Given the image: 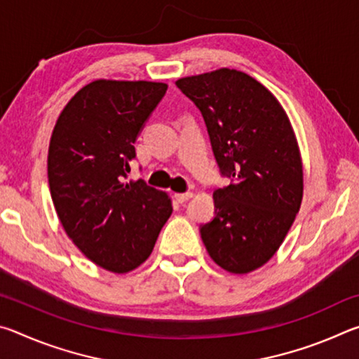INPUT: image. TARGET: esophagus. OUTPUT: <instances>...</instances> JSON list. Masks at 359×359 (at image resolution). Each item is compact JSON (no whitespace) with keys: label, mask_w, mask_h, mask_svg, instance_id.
Listing matches in <instances>:
<instances>
[{"label":"esophagus","mask_w":359,"mask_h":359,"mask_svg":"<svg viewBox=\"0 0 359 359\" xmlns=\"http://www.w3.org/2000/svg\"><path fill=\"white\" fill-rule=\"evenodd\" d=\"M193 196V193L191 191H187V193H177V194H174V198L177 199V203H185V201H188V199H190Z\"/></svg>","instance_id":"obj_1"}]
</instances>
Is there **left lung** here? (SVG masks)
Segmentation results:
<instances>
[{
	"instance_id": "left-lung-1",
	"label": "left lung",
	"mask_w": 359,
	"mask_h": 359,
	"mask_svg": "<svg viewBox=\"0 0 359 359\" xmlns=\"http://www.w3.org/2000/svg\"><path fill=\"white\" fill-rule=\"evenodd\" d=\"M175 85L203 114L228 187L214 191L215 212L201 224L210 258L233 274L267 263L302 201V163L291 123L269 90L245 72L222 68Z\"/></svg>"
}]
</instances>
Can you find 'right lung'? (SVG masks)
Here are the masks:
<instances>
[{"mask_svg":"<svg viewBox=\"0 0 359 359\" xmlns=\"http://www.w3.org/2000/svg\"><path fill=\"white\" fill-rule=\"evenodd\" d=\"M166 90L145 81L85 85L60 114L48 145V187L66 234L117 274L150 257L172 214L165 191L142 179L126 182L136 139Z\"/></svg>","mask_w":359,"mask_h":359,"instance_id":"obj_1","label":"right lung"}]
</instances>
